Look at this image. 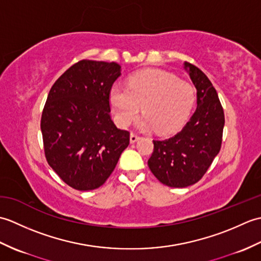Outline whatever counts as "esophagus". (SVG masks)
Here are the masks:
<instances>
[{
    "label": "esophagus",
    "mask_w": 261,
    "mask_h": 261,
    "mask_svg": "<svg viewBox=\"0 0 261 261\" xmlns=\"http://www.w3.org/2000/svg\"><path fill=\"white\" fill-rule=\"evenodd\" d=\"M139 139H140V137L138 136V135H136V134H134V132H132V134L130 135V142H131V143H135V142H137Z\"/></svg>",
    "instance_id": "34e87169"
}]
</instances>
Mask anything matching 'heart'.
I'll return each mask as SVG.
<instances>
[{"label": "heart", "instance_id": "heart-1", "mask_svg": "<svg viewBox=\"0 0 261 261\" xmlns=\"http://www.w3.org/2000/svg\"><path fill=\"white\" fill-rule=\"evenodd\" d=\"M110 102L120 126L134 121L142 105L145 112L138 121L141 129H157L170 134L185 123L195 102V90L190 83L160 69H146L130 77L127 86L115 84Z\"/></svg>", "mask_w": 261, "mask_h": 261}]
</instances>
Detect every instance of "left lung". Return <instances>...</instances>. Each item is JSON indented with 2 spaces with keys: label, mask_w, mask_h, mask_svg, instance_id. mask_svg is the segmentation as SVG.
<instances>
[{
  "label": "left lung",
  "mask_w": 261,
  "mask_h": 261,
  "mask_svg": "<svg viewBox=\"0 0 261 261\" xmlns=\"http://www.w3.org/2000/svg\"><path fill=\"white\" fill-rule=\"evenodd\" d=\"M197 91V108L185 126L165 140H153L148 166L169 187H187L202 178L222 145L224 113L212 83L203 71L184 64Z\"/></svg>",
  "instance_id": "8db88e82"
}]
</instances>
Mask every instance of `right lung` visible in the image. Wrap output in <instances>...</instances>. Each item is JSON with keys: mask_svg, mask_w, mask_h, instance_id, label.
<instances>
[{"mask_svg": "<svg viewBox=\"0 0 261 261\" xmlns=\"http://www.w3.org/2000/svg\"><path fill=\"white\" fill-rule=\"evenodd\" d=\"M120 75L119 64L84 59L48 94L40 124L46 159L77 191L102 186L129 146V131L118 129L110 114V92Z\"/></svg>", "mask_w": 261, "mask_h": 261, "instance_id": "1", "label": "right lung"}]
</instances>
